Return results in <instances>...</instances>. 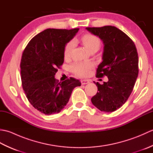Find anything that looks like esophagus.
<instances>
[{
    "instance_id": "esophagus-1",
    "label": "esophagus",
    "mask_w": 153,
    "mask_h": 153,
    "mask_svg": "<svg viewBox=\"0 0 153 153\" xmlns=\"http://www.w3.org/2000/svg\"><path fill=\"white\" fill-rule=\"evenodd\" d=\"M81 83H82V85H85V84H87L89 83V81L87 79H82V80H81Z\"/></svg>"
}]
</instances>
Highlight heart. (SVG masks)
Here are the masks:
<instances>
[{"instance_id":"b5f03b06","label":"heart","mask_w":153,"mask_h":153,"mask_svg":"<svg viewBox=\"0 0 153 153\" xmlns=\"http://www.w3.org/2000/svg\"><path fill=\"white\" fill-rule=\"evenodd\" d=\"M83 44L89 52L97 51L100 46V41L97 36L92 34H85L82 38ZM75 45V41L71 40L68 42L64 48V57L68 58L72 54ZM93 67V64L90 62H75L70 66L72 73L79 76H87Z\"/></svg>"}]
</instances>
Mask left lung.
Segmentation results:
<instances>
[{
  "label": "left lung",
  "mask_w": 153,
  "mask_h": 153,
  "mask_svg": "<svg viewBox=\"0 0 153 153\" xmlns=\"http://www.w3.org/2000/svg\"><path fill=\"white\" fill-rule=\"evenodd\" d=\"M86 29L104 43L102 62L97 68L96 77L108 79L102 85L95 83L98 91L91 102L100 111L112 112L122 106L134 89L139 73L137 48L128 35L114 26Z\"/></svg>",
  "instance_id": "8db88e82"
}]
</instances>
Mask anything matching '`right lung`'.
<instances>
[{"mask_svg": "<svg viewBox=\"0 0 153 153\" xmlns=\"http://www.w3.org/2000/svg\"><path fill=\"white\" fill-rule=\"evenodd\" d=\"M79 28L47 29L32 38L23 52L22 84L29 102L45 114L60 112L80 81L70 77L63 82L54 78L64 63L65 45Z\"/></svg>", "mask_w": 153, "mask_h": 153, "instance_id": "1", "label": "right lung"}]
</instances>
